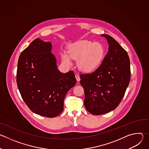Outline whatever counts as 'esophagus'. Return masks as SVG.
<instances>
[{
    "label": "esophagus",
    "instance_id": "1",
    "mask_svg": "<svg viewBox=\"0 0 149 149\" xmlns=\"http://www.w3.org/2000/svg\"><path fill=\"white\" fill-rule=\"evenodd\" d=\"M75 78H76V79H77V81H80V77H79V75L76 74V75H75Z\"/></svg>",
    "mask_w": 149,
    "mask_h": 149
}]
</instances>
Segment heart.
Masks as SVG:
<instances>
[{
  "mask_svg": "<svg viewBox=\"0 0 149 149\" xmlns=\"http://www.w3.org/2000/svg\"><path fill=\"white\" fill-rule=\"evenodd\" d=\"M68 53L63 54L62 59L67 65H72L71 57L77 60L78 69L84 72H92L101 64L105 56V49L100 43L89 40H79L72 44Z\"/></svg>",
  "mask_w": 149,
  "mask_h": 149,
  "instance_id": "heart-1",
  "label": "heart"
}]
</instances>
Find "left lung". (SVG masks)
Masks as SVG:
<instances>
[{
    "instance_id": "obj_1",
    "label": "left lung",
    "mask_w": 149,
    "mask_h": 149,
    "mask_svg": "<svg viewBox=\"0 0 149 149\" xmlns=\"http://www.w3.org/2000/svg\"><path fill=\"white\" fill-rule=\"evenodd\" d=\"M109 52L101 65L93 72L81 74L85 93L84 105L94 115L110 112L118 105L130 81V59L127 52L109 35Z\"/></svg>"
}]
</instances>
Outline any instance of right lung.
<instances>
[{
  "mask_svg": "<svg viewBox=\"0 0 149 149\" xmlns=\"http://www.w3.org/2000/svg\"><path fill=\"white\" fill-rule=\"evenodd\" d=\"M52 44L39 38L20 54L16 74L17 87L24 101L34 113L55 117L63 110V100L77 80L73 71L61 72Z\"/></svg>",
  "mask_w": 149,
  "mask_h": 149,
  "instance_id": "right-lung-1",
  "label": "right lung"
}]
</instances>
